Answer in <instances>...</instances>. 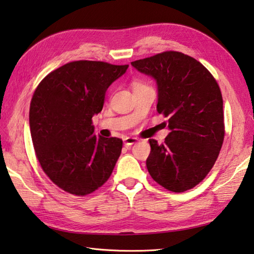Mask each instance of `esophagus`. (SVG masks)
Wrapping results in <instances>:
<instances>
[{
	"mask_svg": "<svg viewBox=\"0 0 254 254\" xmlns=\"http://www.w3.org/2000/svg\"><path fill=\"white\" fill-rule=\"evenodd\" d=\"M137 141H139V139H137V137H134V136H126L123 139L124 145H127V146L134 144V143H136Z\"/></svg>",
	"mask_w": 254,
	"mask_h": 254,
	"instance_id": "1",
	"label": "esophagus"
}]
</instances>
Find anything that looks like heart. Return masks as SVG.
<instances>
[{"instance_id":"1","label":"heart","mask_w":254,"mask_h":254,"mask_svg":"<svg viewBox=\"0 0 254 254\" xmlns=\"http://www.w3.org/2000/svg\"><path fill=\"white\" fill-rule=\"evenodd\" d=\"M137 84H140V83H135V85H137Z\"/></svg>"}]
</instances>
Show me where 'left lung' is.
Instances as JSON below:
<instances>
[{
  "instance_id": "obj_1",
  "label": "left lung",
  "mask_w": 254,
  "mask_h": 254,
  "mask_svg": "<svg viewBox=\"0 0 254 254\" xmlns=\"http://www.w3.org/2000/svg\"><path fill=\"white\" fill-rule=\"evenodd\" d=\"M158 86L156 110L169 117L164 143L150 139L146 168L172 192L194 188L213 167L224 139L223 100L211 73L189 55L167 51L131 62Z\"/></svg>"
}]
</instances>
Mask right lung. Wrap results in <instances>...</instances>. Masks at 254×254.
<instances>
[{
	"mask_svg": "<svg viewBox=\"0 0 254 254\" xmlns=\"http://www.w3.org/2000/svg\"><path fill=\"white\" fill-rule=\"evenodd\" d=\"M128 65L74 61L41 81L30 105V130L39 162L54 184L83 196L108 181L121 154L122 140L94 134L93 115L105 92Z\"/></svg>",
	"mask_w": 254,
	"mask_h": 254,
	"instance_id": "1",
	"label": "right lung"
}]
</instances>
